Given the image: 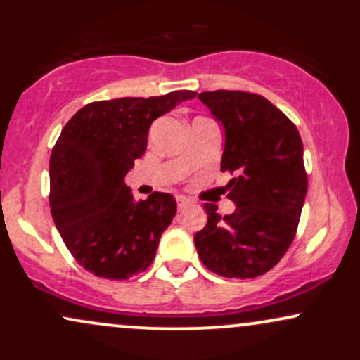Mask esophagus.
Returning a JSON list of instances; mask_svg holds the SVG:
<instances>
[{"label": "esophagus", "instance_id": "34e87169", "mask_svg": "<svg viewBox=\"0 0 360 360\" xmlns=\"http://www.w3.org/2000/svg\"><path fill=\"white\" fill-rule=\"evenodd\" d=\"M176 200H177V210H179V212H184V210L188 208V206H191V201H189L188 198L177 196Z\"/></svg>", "mask_w": 360, "mask_h": 360}]
</instances>
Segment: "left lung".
<instances>
[{"instance_id": "obj_1", "label": "left lung", "mask_w": 360, "mask_h": 360, "mask_svg": "<svg viewBox=\"0 0 360 360\" xmlns=\"http://www.w3.org/2000/svg\"><path fill=\"white\" fill-rule=\"evenodd\" d=\"M198 98L225 128L221 171L235 176L226 196L237 208L221 217L205 203L208 223L194 245L214 274L257 278L295 240L308 191L303 142L295 123L260 94L218 89Z\"/></svg>"}]
</instances>
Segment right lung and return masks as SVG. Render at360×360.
<instances>
[{"mask_svg": "<svg viewBox=\"0 0 360 360\" xmlns=\"http://www.w3.org/2000/svg\"><path fill=\"white\" fill-rule=\"evenodd\" d=\"M196 94L94 101L62 128L51 155L49 203L65 247L91 274L122 281L154 260L176 200L154 191L135 201L123 177L146 152L152 122Z\"/></svg>", "mask_w": 360, "mask_h": 360, "instance_id": "add662e5", "label": "right lung"}]
</instances>
